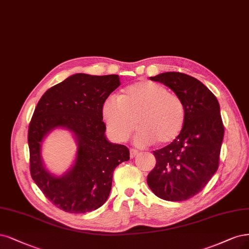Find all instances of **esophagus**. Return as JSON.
Masks as SVG:
<instances>
[{
    "label": "esophagus",
    "instance_id": "obj_1",
    "mask_svg": "<svg viewBox=\"0 0 249 249\" xmlns=\"http://www.w3.org/2000/svg\"><path fill=\"white\" fill-rule=\"evenodd\" d=\"M137 154H138V151L137 150H135V149H131L130 150V157H131V159H134Z\"/></svg>",
    "mask_w": 249,
    "mask_h": 249
}]
</instances>
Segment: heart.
Returning a JSON list of instances; mask_svg holds the SVG:
<instances>
[{
	"label": "heart",
	"instance_id": "b5f03b06",
	"mask_svg": "<svg viewBox=\"0 0 249 249\" xmlns=\"http://www.w3.org/2000/svg\"><path fill=\"white\" fill-rule=\"evenodd\" d=\"M102 115L116 141H125L137 124L136 144L158 142L164 146L178 138L186 113L182 100L175 93L168 92L159 83L140 81L126 88L119 99L107 98L103 103Z\"/></svg>",
	"mask_w": 249,
	"mask_h": 249
}]
</instances>
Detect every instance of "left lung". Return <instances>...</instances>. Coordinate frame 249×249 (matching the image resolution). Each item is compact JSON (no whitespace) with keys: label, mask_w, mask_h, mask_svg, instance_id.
Returning a JSON list of instances; mask_svg holds the SVG:
<instances>
[{"label":"left lung","mask_w":249,"mask_h":249,"mask_svg":"<svg viewBox=\"0 0 249 249\" xmlns=\"http://www.w3.org/2000/svg\"><path fill=\"white\" fill-rule=\"evenodd\" d=\"M172 89L185 107L178 138L153 151L157 160L147 176L152 193L166 201H184L200 193L217 171L225 128L216 97L194 77L166 72L150 77Z\"/></svg>","instance_id":"obj_1"}]
</instances>
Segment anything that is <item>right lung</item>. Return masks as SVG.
Segmentation results:
<instances>
[{
	"instance_id": "add662e5",
	"label": "right lung",
	"mask_w": 249,
	"mask_h": 249,
	"mask_svg": "<svg viewBox=\"0 0 249 249\" xmlns=\"http://www.w3.org/2000/svg\"><path fill=\"white\" fill-rule=\"evenodd\" d=\"M119 85L118 75L77 73L50 88L34 111L28 134L31 175L46 198L66 212L100 208L109 196L114 169L130 160L124 145L107 140L103 123V103ZM56 128L72 132L77 145L73 165L59 177L41 160L42 142Z\"/></svg>"
}]
</instances>
